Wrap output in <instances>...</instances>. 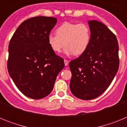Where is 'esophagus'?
<instances>
[{
	"label": "esophagus",
	"instance_id": "esophagus-1",
	"mask_svg": "<svg viewBox=\"0 0 127 127\" xmlns=\"http://www.w3.org/2000/svg\"><path fill=\"white\" fill-rule=\"evenodd\" d=\"M64 63H65V65L67 66V65H68V64H69V61L67 60H66V59H65L64 60Z\"/></svg>",
	"mask_w": 127,
	"mask_h": 127
}]
</instances>
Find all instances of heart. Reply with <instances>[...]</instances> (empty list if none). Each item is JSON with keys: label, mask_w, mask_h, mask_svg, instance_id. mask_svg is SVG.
Here are the masks:
<instances>
[{"label": "heart", "mask_w": 127, "mask_h": 127, "mask_svg": "<svg viewBox=\"0 0 127 127\" xmlns=\"http://www.w3.org/2000/svg\"><path fill=\"white\" fill-rule=\"evenodd\" d=\"M91 40L90 29L85 23L65 22L56 30V34L48 36V44L56 53H60L64 46L67 55L78 56L86 51Z\"/></svg>", "instance_id": "heart-1"}]
</instances>
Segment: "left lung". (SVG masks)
Returning <instances> with one entry per match:
<instances>
[{"label":"left lung","mask_w":127,"mask_h":127,"mask_svg":"<svg viewBox=\"0 0 127 127\" xmlns=\"http://www.w3.org/2000/svg\"><path fill=\"white\" fill-rule=\"evenodd\" d=\"M91 31L89 46L69 63L72 72L70 89L82 100L97 98L106 90L119 68V46L116 35L101 22H88Z\"/></svg>","instance_id":"obj_1"}]
</instances>
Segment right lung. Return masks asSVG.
I'll use <instances>...</instances> for the list:
<instances>
[{"label": "right lung", "instance_id": "obj_1", "mask_svg": "<svg viewBox=\"0 0 127 127\" xmlns=\"http://www.w3.org/2000/svg\"><path fill=\"white\" fill-rule=\"evenodd\" d=\"M57 18L37 16L22 22L10 40L7 69L16 86L33 99L48 96L64 61L50 46L48 36Z\"/></svg>", "mask_w": 127, "mask_h": 127}]
</instances>
